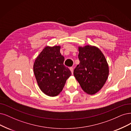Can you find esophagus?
I'll return each instance as SVG.
<instances>
[{"instance_id": "1", "label": "esophagus", "mask_w": 131, "mask_h": 131, "mask_svg": "<svg viewBox=\"0 0 131 131\" xmlns=\"http://www.w3.org/2000/svg\"><path fill=\"white\" fill-rule=\"evenodd\" d=\"M70 70H71V72H72V73L73 74V67H70Z\"/></svg>"}]
</instances>
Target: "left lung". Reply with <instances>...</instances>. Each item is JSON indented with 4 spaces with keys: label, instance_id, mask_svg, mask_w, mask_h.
Listing matches in <instances>:
<instances>
[{
    "label": "left lung",
    "instance_id": "left-lung-1",
    "mask_svg": "<svg viewBox=\"0 0 131 131\" xmlns=\"http://www.w3.org/2000/svg\"><path fill=\"white\" fill-rule=\"evenodd\" d=\"M79 64L73 74L84 91L94 94L104 85L109 73L108 66L98 48L87 45L79 47Z\"/></svg>",
    "mask_w": 131,
    "mask_h": 131
}]
</instances>
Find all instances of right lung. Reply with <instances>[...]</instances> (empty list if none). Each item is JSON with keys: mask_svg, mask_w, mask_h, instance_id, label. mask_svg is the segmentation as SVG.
<instances>
[{"mask_svg": "<svg viewBox=\"0 0 131 131\" xmlns=\"http://www.w3.org/2000/svg\"><path fill=\"white\" fill-rule=\"evenodd\" d=\"M60 46H46L34 63L33 71L38 85L43 93L50 96L59 94L71 75L64 65V57L60 52Z\"/></svg>", "mask_w": 131, "mask_h": 131, "instance_id": "1", "label": "right lung"}]
</instances>
